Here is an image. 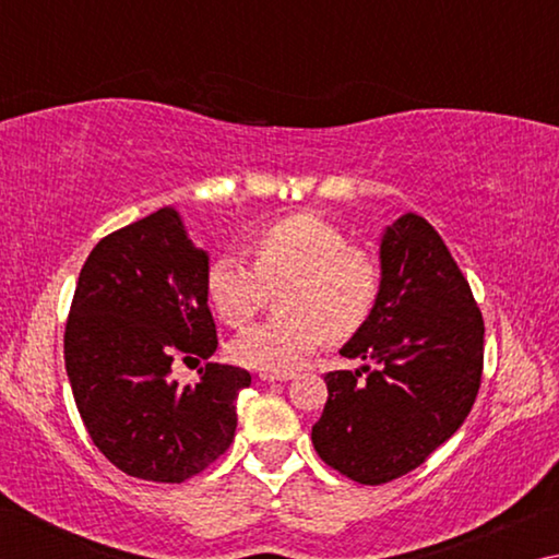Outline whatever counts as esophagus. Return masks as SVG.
<instances>
[{"label": "esophagus", "mask_w": 559, "mask_h": 559, "mask_svg": "<svg viewBox=\"0 0 559 559\" xmlns=\"http://www.w3.org/2000/svg\"><path fill=\"white\" fill-rule=\"evenodd\" d=\"M261 382H288L293 374H276V372H261Z\"/></svg>", "instance_id": "esophagus-1"}]
</instances>
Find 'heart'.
<instances>
[{"label":"heart","mask_w":559,"mask_h":559,"mask_svg":"<svg viewBox=\"0 0 559 559\" xmlns=\"http://www.w3.org/2000/svg\"><path fill=\"white\" fill-rule=\"evenodd\" d=\"M253 266L222 253L206 271V298L224 323L241 325L281 288L286 313L243 328L229 343L234 362L288 374L323 343L325 333L349 337L374 313L380 266L349 249L335 226L316 214H293L263 229L251 246Z\"/></svg>","instance_id":"b5f03b06"}]
</instances>
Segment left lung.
I'll return each instance as SVG.
<instances>
[{
    "instance_id": "left-lung-1",
    "label": "left lung",
    "mask_w": 559,
    "mask_h": 559,
    "mask_svg": "<svg viewBox=\"0 0 559 559\" xmlns=\"http://www.w3.org/2000/svg\"><path fill=\"white\" fill-rule=\"evenodd\" d=\"M380 266L374 313L340 349L365 365L325 374L310 433L328 466L365 486L390 484L449 441L484 372V316L439 231L402 214L382 234Z\"/></svg>"
}]
</instances>
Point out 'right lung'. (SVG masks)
Wrapping results in <instances>:
<instances>
[{
  "mask_svg": "<svg viewBox=\"0 0 559 559\" xmlns=\"http://www.w3.org/2000/svg\"><path fill=\"white\" fill-rule=\"evenodd\" d=\"M210 257L173 206L96 243L75 283L63 335L66 372L93 443L132 478L182 484L229 449L241 367L206 362L200 382L173 380L175 357L210 359Z\"/></svg>",
  "mask_w": 559,
  "mask_h": 559,
  "instance_id": "add662e5",
  "label": "right lung"
}]
</instances>
